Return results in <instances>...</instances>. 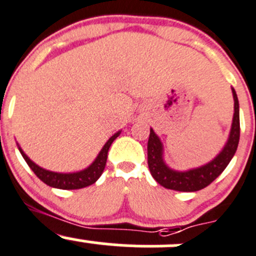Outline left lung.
Here are the masks:
<instances>
[{
	"label": "left lung",
	"instance_id": "1",
	"mask_svg": "<svg viewBox=\"0 0 256 256\" xmlns=\"http://www.w3.org/2000/svg\"><path fill=\"white\" fill-rule=\"evenodd\" d=\"M232 95H234L235 112L229 140H228L224 150L212 162L206 164L202 168H192V170L184 171V172L168 168L162 160V145L152 128H150V136H148V165L152 178L160 185L176 191H198L210 185L225 170L236 151L240 138L239 101H238V96L234 88H232Z\"/></svg>",
	"mask_w": 256,
	"mask_h": 256
}]
</instances>
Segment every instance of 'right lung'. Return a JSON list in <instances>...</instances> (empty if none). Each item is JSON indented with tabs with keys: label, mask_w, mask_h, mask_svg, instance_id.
I'll list each match as a JSON object with an SVG mask.
<instances>
[{
	"label": "right lung",
	"mask_w": 256,
	"mask_h": 256,
	"mask_svg": "<svg viewBox=\"0 0 256 256\" xmlns=\"http://www.w3.org/2000/svg\"><path fill=\"white\" fill-rule=\"evenodd\" d=\"M118 135H120V132H116L115 135H112L108 138V141L105 144L102 150L100 151V154H98V156L96 158V160L94 161L88 168L80 171V172L74 174H58L44 170V168H40L36 164L32 162V161L27 158L26 154H24L21 148H18L21 155L24 156V161H26L27 165L31 168V170L34 171V175H36L40 180L44 181L46 185L52 186V188H64V190H75V188H82L88 185H92L94 182L98 181V178H100L101 174L104 172V168H105L108 148H110L111 144L114 142V140H115Z\"/></svg>",
	"instance_id": "obj_1"
}]
</instances>
